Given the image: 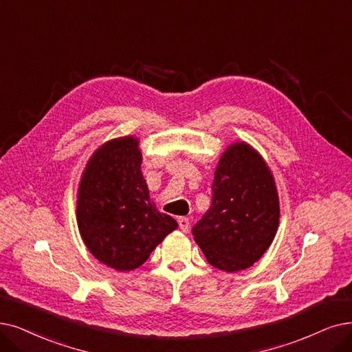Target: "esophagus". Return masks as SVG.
I'll return each instance as SVG.
<instances>
[{
	"label": "esophagus",
	"mask_w": 352,
	"mask_h": 352,
	"mask_svg": "<svg viewBox=\"0 0 352 352\" xmlns=\"http://www.w3.org/2000/svg\"><path fill=\"white\" fill-rule=\"evenodd\" d=\"M177 222H179V228L182 231H184V232L189 231V219L186 217H179Z\"/></svg>",
	"instance_id": "34e87169"
}]
</instances>
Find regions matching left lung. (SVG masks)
Masks as SVG:
<instances>
[{"label":"left lung","mask_w":352,"mask_h":352,"mask_svg":"<svg viewBox=\"0 0 352 352\" xmlns=\"http://www.w3.org/2000/svg\"><path fill=\"white\" fill-rule=\"evenodd\" d=\"M278 217V195L269 166L247 143H234L219 159L212 202L192 234L210 265L240 272L270 247Z\"/></svg>","instance_id":"obj_1"}]
</instances>
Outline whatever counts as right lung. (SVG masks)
<instances>
[{"label":"right lung","instance_id":"add662e5","mask_svg":"<svg viewBox=\"0 0 352 352\" xmlns=\"http://www.w3.org/2000/svg\"><path fill=\"white\" fill-rule=\"evenodd\" d=\"M133 135L98 148L83 170L76 201L78 228L91 254L118 272L142 265L177 222L157 210L142 173Z\"/></svg>","mask_w":352,"mask_h":352}]
</instances>
